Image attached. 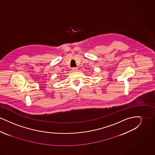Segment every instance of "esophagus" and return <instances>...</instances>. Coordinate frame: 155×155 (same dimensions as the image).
Listing matches in <instances>:
<instances>
[{"mask_svg":"<svg viewBox=\"0 0 155 155\" xmlns=\"http://www.w3.org/2000/svg\"><path fill=\"white\" fill-rule=\"evenodd\" d=\"M72 70L74 71V72H75V71H78V68H77V67H73V68H72Z\"/></svg>","mask_w":155,"mask_h":155,"instance_id":"esophagus-1","label":"esophagus"}]
</instances>
